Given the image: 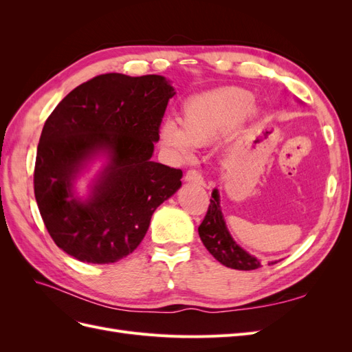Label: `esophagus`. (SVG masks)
<instances>
[{
	"label": "esophagus",
	"instance_id": "obj_1",
	"mask_svg": "<svg viewBox=\"0 0 352 352\" xmlns=\"http://www.w3.org/2000/svg\"><path fill=\"white\" fill-rule=\"evenodd\" d=\"M189 184H197V185H204V177L197 170H188L184 177Z\"/></svg>",
	"mask_w": 352,
	"mask_h": 352
}]
</instances>
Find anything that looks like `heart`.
I'll return each instance as SVG.
<instances>
[{
    "label": "heart",
    "mask_w": 352,
    "mask_h": 352,
    "mask_svg": "<svg viewBox=\"0 0 352 352\" xmlns=\"http://www.w3.org/2000/svg\"><path fill=\"white\" fill-rule=\"evenodd\" d=\"M257 114L252 94L242 88H226L206 92L189 98L180 110V128L167 120L160 127L163 146L180 162L194 155V145L216 140L229 127H238Z\"/></svg>",
    "instance_id": "obj_1"
}]
</instances>
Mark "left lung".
<instances>
[{
	"label": "left lung",
	"instance_id": "1",
	"mask_svg": "<svg viewBox=\"0 0 352 352\" xmlns=\"http://www.w3.org/2000/svg\"><path fill=\"white\" fill-rule=\"evenodd\" d=\"M198 233L212 257L226 267L236 270H255L261 267V263L254 255L242 250L230 236L225 219H223L217 189L212 190L207 214L198 228ZM274 263L278 261H272L269 264Z\"/></svg>",
	"mask_w": 352,
	"mask_h": 352
}]
</instances>
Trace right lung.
I'll return each instance as SVG.
<instances>
[{
	"instance_id": "obj_1",
	"label": "right lung",
	"mask_w": 352,
	"mask_h": 352,
	"mask_svg": "<svg viewBox=\"0 0 352 352\" xmlns=\"http://www.w3.org/2000/svg\"><path fill=\"white\" fill-rule=\"evenodd\" d=\"M172 85L158 74L105 73L79 85L50 114L38 144L34 189L58 248L83 263L133 252L155 208L182 185V170L151 162ZM102 152L109 163L85 201L72 182Z\"/></svg>"
}]
</instances>
